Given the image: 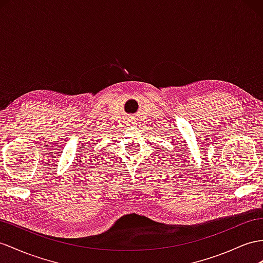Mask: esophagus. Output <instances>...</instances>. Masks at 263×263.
Instances as JSON below:
<instances>
[{
  "label": "esophagus",
  "mask_w": 263,
  "mask_h": 263,
  "mask_svg": "<svg viewBox=\"0 0 263 263\" xmlns=\"http://www.w3.org/2000/svg\"><path fill=\"white\" fill-rule=\"evenodd\" d=\"M133 124H136V121L133 119H127V125H133Z\"/></svg>",
  "instance_id": "1"
}]
</instances>
